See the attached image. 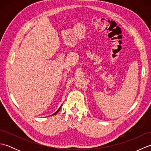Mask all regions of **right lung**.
I'll use <instances>...</instances> for the list:
<instances>
[{"instance_id": "right-lung-1", "label": "right lung", "mask_w": 151, "mask_h": 151, "mask_svg": "<svg viewBox=\"0 0 151 151\" xmlns=\"http://www.w3.org/2000/svg\"><path fill=\"white\" fill-rule=\"evenodd\" d=\"M61 107H62V106H60V108H59V109H58V110H57V111H56V112H55V113H54V114H52V115H55V114H57V113H58V111H60V109H61Z\"/></svg>"}]
</instances>
